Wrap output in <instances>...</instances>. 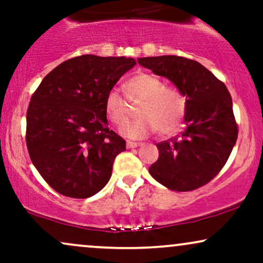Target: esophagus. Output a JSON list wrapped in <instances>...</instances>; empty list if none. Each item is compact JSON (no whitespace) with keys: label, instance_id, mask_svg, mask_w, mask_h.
<instances>
[{"label":"esophagus","instance_id":"obj_1","mask_svg":"<svg viewBox=\"0 0 263 263\" xmlns=\"http://www.w3.org/2000/svg\"><path fill=\"white\" fill-rule=\"evenodd\" d=\"M138 146H141V143H137V142H131V141L126 142V147H127V149L136 148V147H138Z\"/></svg>","mask_w":263,"mask_h":263}]
</instances>
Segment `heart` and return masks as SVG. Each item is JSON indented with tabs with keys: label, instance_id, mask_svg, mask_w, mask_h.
<instances>
[{
	"label": "heart",
	"instance_id": "obj_1",
	"mask_svg": "<svg viewBox=\"0 0 263 263\" xmlns=\"http://www.w3.org/2000/svg\"><path fill=\"white\" fill-rule=\"evenodd\" d=\"M129 100L138 107L137 121L123 125L128 119L129 106L116 89L110 90L105 99V114L108 121L121 126L120 134L131 140H143L158 129L159 134H174L182 126L185 114V100L177 90L164 87L162 80L155 75L141 73L126 83Z\"/></svg>",
	"mask_w": 263,
	"mask_h": 263
}]
</instances>
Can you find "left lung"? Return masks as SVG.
<instances>
[{"label": "left lung", "mask_w": 263, "mask_h": 263, "mask_svg": "<svg viewBox=\"0 0 263 263\" xmlns=\"http://www.w3.org/2000/svg\"><path fill=\"white\" fill-rule=\"evenodd\" d=\"M138 64L167 78L185 96V129L157 143L149 174L165 188L189 192L209 183L224 167L237 140L231 96L210 70L177 55L138 58Z\"/></svg>", "instance_id": "8db88e82"}]
</instances>
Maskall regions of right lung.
<instances>
[{"instance_id": "add662e5", "label": "right lung", "mask_w": 263, "mask_h": 263, "mask_svg": "<svg viewBox=\"0 0 263 263\" xmlns=\"http://www.w3.org/2000/svg\"><path fill=\"white\" fill-rule=\"evenodd\" d=\"M134 58L81 55L53 69L33 93L26 142L43 179L59 194L90 198L106 185L126 141L108 129L105 99Z\"/></svg>"}]
</instances>
